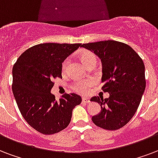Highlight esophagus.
Here are the masks:
<instances>
[{
	"instance_id": "esophagus-1",
	"label": "esophagus",
	"mask_w": 158,
	"mask_h": 158,
	"mask_svg": "<svg viewBox=\"0 0 158 158\" xmlns=\"http://www.w3.org/2000/svg\"><path fill=\"white\" fill-rule=\"evenodd\" d=\"M82 100H83V102H84V103H89L90 102L89 98H87V97H83V98H82Z\"/></svg>"
}]
</instances>
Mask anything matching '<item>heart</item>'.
<instances>
[{
  "instance_id": "heart-1",
  "label": "heart",
  "mask_w": 158,
  "mask_h": 158,
  "mask_svg": "<svg viewBox=\"0 0 158 158\" xmlns=\"http://www.w3.org/2000/svg\"><path fill=\"white\" fill-rule=\"evenodd\" d=\"M80 59L84 62V64L86 66L89 65L91 64H96L97 62V57L96 55L91 51L89 50H84L80 53ZM69 60L66 59L62 64V71L64 72L66 69L68 67ZM94 84V80L93 79H86V80H80L77 81L73 86V89L78 93H82V94H86L89 92L90 87Z\"/></svg>"
}]
</instances>
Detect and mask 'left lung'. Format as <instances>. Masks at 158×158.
Here are the masks:
<instances>
[{
    "mask_svg": "<svg viewBox=\"0 0 158 158\" xmlns=\"http://www.w3.org/2000/svg\"><path fill=\"white\" fill-rule=\"evenodd\" d=\"M97 55L102 62L101 82L109 97L94 96L91 101L100 104L101 111L92 117L95 125L117 130L127 124L135 114L146 88L143 60L127 44L104 40L81 44Z\"/></svg>",
    "mask_w": 158,
    "mask_h": 158,
    "instance_id": "1",
    "label": "left lung"
}]
</instances>
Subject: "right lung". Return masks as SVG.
Returning <instances> with one entry per match:
<instances>
[{"label":"right lung","instance_id":"add662e5","mask_svg":"<svg viewBox=\"0 0 158 158\" xmlns=\"http://www.w3.org/2000/svg\"><path fill=\"white\" fill-rule=\"evenodd\" d=\"M81 44L44 43L26 50L13 66L12 91L26 122L43 134H54L70 123L73 109L81 103L76 94L55 99L52 79L62 78V63Z\"/></svg>","mask_w":158,"mask_h":158}]
</instances>
